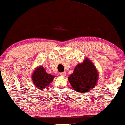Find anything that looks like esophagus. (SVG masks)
Instances as JSON below:
<instances>
[{"mask_svg":"<svg viewBox=\"0 0 125 125\" xmlns=\"http://www.w3.org/2000/svg\"><path fill=\"white\" fill-rule=\"evenodd\" d=\"M60 74L61 75V76H65L66 75V72H63V73H60Z\"/></svg>","mask_w":125,"mask_h":125,"instance_id":"esophagus-1","label":"esophagus"}]
</instances>
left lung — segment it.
Returning <instances> with one entry per match:
<instances>
[{"instance_id":"obj_1","label":"left lung","mask_w":125,"mask_h":125,"mask_svg":"<svg viewBox=\"0 0 125 125\" xmlns=\"http://www.w3.org/2000/svg\"><path fill=\"white\" fill-rule=\"evenodd\" d=\"M98 73L94 64L88 58L75 67L74 72L68 77L69 82L75 91L88 93L97 83Z\"/></svg>"}]
</instances>
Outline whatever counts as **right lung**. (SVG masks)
Listing matches in <instances>:
<instances>
[{
	"label": "right lung",
	"mask_w": 125,
	"mask_h": 125,
	"mask_svg": "<svg viewBox=\"0 0 125 125\" xmlns=\"http://www.w3.org/2000/svg\"><path fill=\"white\" fill-rule=\"evenodd\" d=\"M55 76L48 74L42 66L37 67L32 74V80L34 84L41 91H44L53 81Z\"/></svg>",
	"instance_id": "add662e5"
}]
</instances>
